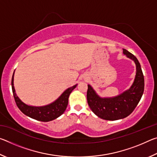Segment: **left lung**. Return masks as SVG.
Here are the masks:
<instances>
[{
    "label": "left lung",
    "instance_id": "obj_1",
    "mask_svg": "<svg viewBox=\"0 0 157 157\" xmlns=\"http://www.w3.org/2000/svg\"><path fill=\"white\" fill-rule=\"evenodd\" d=\"M123 53L134 60L136 66V78L131 88L115 98H101L88 85L86 98L89 107L95 115L104 120L116 121L126 118L139 104L144 91V76L139 60L125 49H123Z\"/></svg>",
    "mask_w": 157,
    "mask_h": 157
}]
</instances>
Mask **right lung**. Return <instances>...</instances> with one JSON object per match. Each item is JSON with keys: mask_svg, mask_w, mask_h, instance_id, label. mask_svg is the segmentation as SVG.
Listing matches in <instances>:
<instances>
[{"mask_svg": "<svg viewBox=\"0 0 157 157\" xmlns=\"http://www.w3.org/2000/svg\"><path fill=\"white\" fill-rule=\"evenodd\" d=\"M13 82H14V74H13L12 78V89L15 102L18 109L25 115L42 122H48L55 120L63 113L67 107L69 95L77 86V85H75V86L66 89L62 95L52 104L44 106V107H32V106H28L24 104L18 96H17Z\"/></svg>", "mask_w": 157, "mask_h": 157, "instance_id": "right-lung-1", "label": "right lung"}]
</instances>
